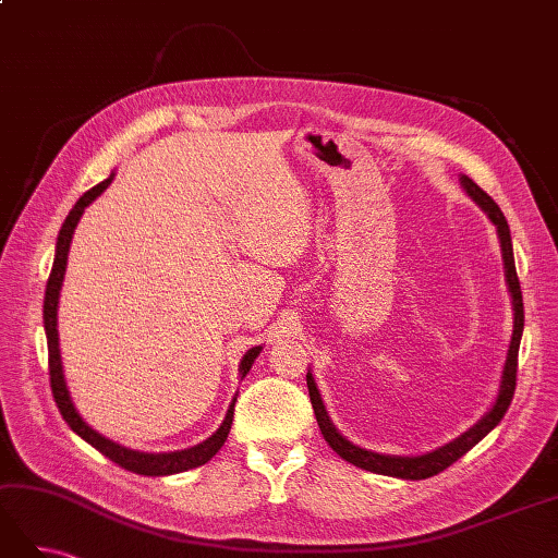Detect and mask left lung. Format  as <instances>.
Masks as SVG:
<instances>
[{"label": "left lung", "mask_w": 558, "mask_h": 558, "mask_svg": "<svg viewBox=\"0 0 558 558\" xmlns=\"http://www.w3.org/2000/svg\"><path fill=\"white\" fill-rule=\"evenodd\" d=\"M461 185H463V191L477 202V205L484 209V214L492 218V223L496 226L498 240H500V251H502L505 281H508V291L512 295V310H514V330H512V340H510V349H508V359H505L500 388H498V398L494 402V408L488 410L470 430H465L461 437H456L453 442H449L440 449L421 453V456H388V453H377V451H367V449L356 447L332 426V421L326 412V404H324V400H320L316 381H314L312 373H307V388H310L312 408H314V414H316L318 428H320V435H324V440L332 447V451L340 453L344 461L353 463L356 468L377 472V475L400 477V480H426V477L437 475V472L447 470L451 463L459 461L463 453H468L472 447H475L484 435H488L500 424V418L505 416V412H508L512 396H514L517 356H519V342H521V332H523V300H521V286H519L517 267H514L510 226H508V221H505L500 207L480 189L475 181H472L465 174H461Z\"/></svg>", "instance_id": "1"}]
</instances>
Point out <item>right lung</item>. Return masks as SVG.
<instances>
[{
    "label": "right lung",
    "mask_w": 558,
    "mask_h": 558,
    "mask_svg": "<svg viewBox=\"0 0 558 558\" xmlns=\"http://www.w3.org/2000/svg\"><path fill=\"white\" fill-rule=\"evenodd\" d=\"M113 181V172L109 179H105L102 183L93 185L88 193H83L78 197V202L74 205V209L70 211V216L64 218L62 230L58 234V244H56V260H53V269H50V277L46 283V300H44V330H46V342H48V369H50V391H53L56 404L62 414V418L66 421L78 437H83L88 445H93L99 453H105L107 459H111L113 463H118L121 468L137 472V475H146V477H165V475H177V472H185L193 470L197 465H205L207 461H211L216 451L223 447V442L228 440V433L232 426V414H234V400L230 402V410L223 418V424L218 426V430L207 437L205 442H199L191 449H181V451H167V453H146V451H137V449H128L123 445H118L109 437L99 435L97 430H93L86 421L81 418V414L76 412L74 402L70 398V391H66V381H64V373H62V359H60V344H58V300H60V289H62V279H64V269H66V253H70V244H72V234L81 221L83 211H86L88 205L102 195ZM263 347H253L244 353V359L240 363V375L246 377V373L251 369L253 361L258 359Z\"/></svg>",
    "instance_id": "1"
}]
</instances>
